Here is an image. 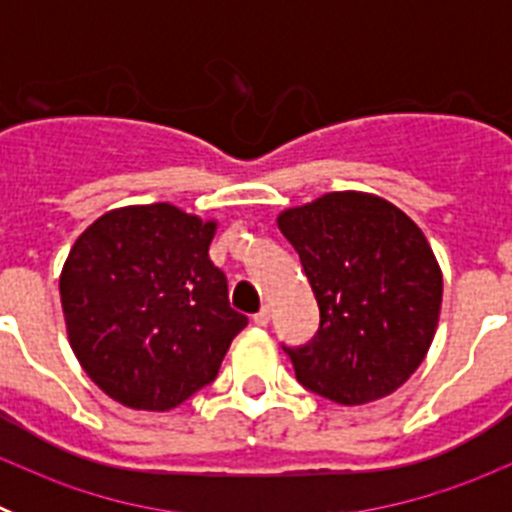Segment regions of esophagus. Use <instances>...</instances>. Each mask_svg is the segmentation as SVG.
Segmentation results:
<instances>
[{"label":"esophagus","mask_w":512,"mask_h":512,"mask_svg":"<svg viewBox=\"0 0 512 512\" xmlns=\"http://www.w3.org/2000/svg\"><path fill=\"white\" fill-rule=\"evenodd\" d=\"M269 318H271V310L264 305L259 312H256V315H253V323L259 325V328H264V325H269Z\"/></svg>","instance_id":"obj_1"}]
</instances>
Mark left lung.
I'll return each mask as SVG.
<instances>
[{"label":"left lung","mask_w":512,"mask_h":512,"mask_svg":"<svg viewBox=\"0 0 512 512\" xmlns=\"http://www.w3.org/2000/svg\"><path fill=\"white\" fill-rule=\"evenodd\" d=\"M320 307L307 346L284 351L297 382L338 405L392 395L425 359L443 277L423 230L369 192H330L279 212Z\"/></svg>","instance_id":"1"}]
</instances>
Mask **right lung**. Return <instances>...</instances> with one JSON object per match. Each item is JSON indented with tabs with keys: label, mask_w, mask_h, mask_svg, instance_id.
<instances>
[{
	"label": "right lung",
	"mask_w": 512,
	"mask_h": 512,
	"mask_svg": "<svg viewBox=\"0 0 512 512\" xmlns=\"http://www.w3.org/2000/svg\"><path fill=\"white\" fill-rule=\"evenodd\" d=\"M215 220L169 202L97 217L71 246L58 289L81 369L133 410H166L217 377L248 318L210 261Z\"/></svg>",
	"instance_id": "right-lung-1"
}]
</instances>
